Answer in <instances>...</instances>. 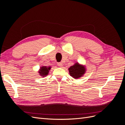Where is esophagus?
<instances>
[{
    "mask_svg": "<svg viewBox=\"0 0 125 125\" xmlns=\"http://www.w3.org/2000/svg\"><path fill=\"white\" fill-rule=\"evenodd\" d=\"M57 65H58L59 67H61L62 66V63H61V62H58V63H57Z\"/></svg>",
    "mask_w": 125,
    "mask_h": 125,
    "instance_id": "esophagus-1",
    "label": "esophagus"
}]
</instances>
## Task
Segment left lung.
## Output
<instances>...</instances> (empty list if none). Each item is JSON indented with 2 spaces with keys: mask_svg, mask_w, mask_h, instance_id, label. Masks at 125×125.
I'll return each instance as SVG.
<instances>
[{
  "mask_svg": "<svg viewBox=\"0 0 125 125\" xmlns=\"http://www.w3.org/2000/svg\"><path fill=\"white\" fill-rule=\"evenodd\" d=\"M71 76L74 79H78L82 77L85 72L84 66L79 65L78 63H75L68 69Z\"/></svg>",
  "mask_w": 125,
  "mask_h": 125,
  "instance_id": "8db88e82",
  "label": "left lung"
}]
</instances>
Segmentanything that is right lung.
<instances>
[{"label": "right lung", "mask_w": 125, "mask_h": 125, "mask_svg": "<svg viewBox=\"0 0 125 125\" xmlns=\"http://www.w3.org/2000/svg\"><path fill=\"white\" fill-rule=\"evenodd\" d=\"M51 68L50 67H45V66H43V67H41L40 68V70L39 71V73L41 75V76H42V77H45L49 73V70L51 69Z\"/></svg>", "instance_id": "right-lung-1"}]
</instances>
